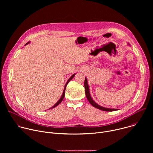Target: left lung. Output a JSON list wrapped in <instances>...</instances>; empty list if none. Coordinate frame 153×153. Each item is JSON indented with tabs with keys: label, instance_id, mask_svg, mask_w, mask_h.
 <instances>
[{
	"label": "left lung",
	"instance_id": "obj_1",
	"mask_svg": "<svg viewBox=\"0 0 153 153\" xmlns=\"http://www.w3.org/2000/svg\"><path fill=\"white\" fill-rule=\"evenodd\" d=\"M84 86H85V94H86V97L88 99V102L90 103V104L93 106L94 107L99 109L100 110L104 111H116V109H113V108H107L105 107H103L101 106L100 105H98L97 103H96L92 99V97H91L90 95V90H89V86L88 84V81H87V79L86 77H85V82H84Z\"/></svg>",
	"mask_w": 153,
	"mask_h": 153
}]
</instances>
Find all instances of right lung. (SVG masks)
<instances>
[{"label": "right lung", "mask_w": 153, "mask_h": 153, "mask_svg": "<svg viewBox=\"0 0 153 153\" xmlns=\"http://www.w3.org/2000/svg\"><path fill=\"white\" fill-rule=\"evenodd\" d=\"M30 43V42H27L26 44L25 45H27V44H28V43ZM75 74H73L70 78H69V79L67 80V83H66V84H65V88H64V90H63V93H62V96H61V97L60 98V99L54 105V106H53L52 107H51L50 108H49L48 110H50V109H51V108H54V107H56V106H57L58 105H59L60 103V102H62V101L63 100V98H64V97H65V89H66V87H67V84L68 83V82L74 77V76H75Z\"/></svg>", "instance_id": "add662e5"}]
</instances>
